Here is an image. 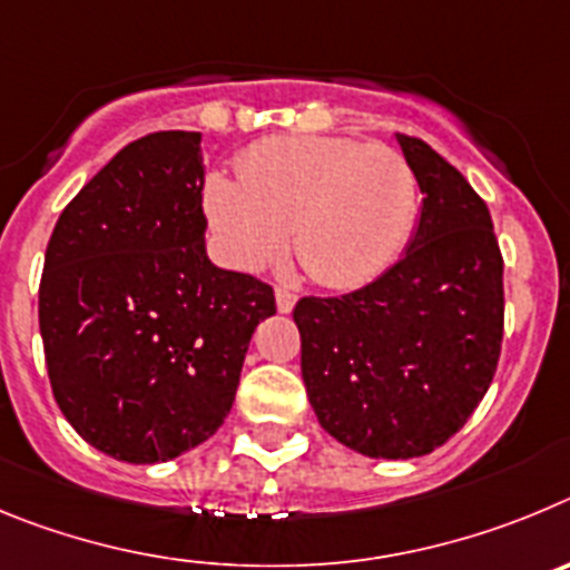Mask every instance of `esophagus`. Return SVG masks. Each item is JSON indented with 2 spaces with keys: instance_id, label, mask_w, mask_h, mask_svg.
<instances>
[{
  "instance_id": "34e87169",
  "label": "esophagus",
  "mask_w": 570,
  "mask_h": 570,
  "mask_svg": "<svg viewBox=\"0 0 570 570\" xmlns=\"http://www.w3.org/2000/svg\"><path fill=\"white\" fill-rule=\"evenodd\" d=\"M295 301H297L295 292L281 289V286H278V289H275V304H278V312H284V315H286V312L295 309Z\"/></svg>"
}]
</instances>
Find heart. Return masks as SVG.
Segmentation results:
<instances>
[{"instance_id": "1", "label": "heart", "mask_w": 570, "mask_h": 570, "mask_svg": "<svg viewBox=\"0 0 570 570\" xmlns=\"http://www.w3.org/2000/svg\"><path fill=\"white\" fill-rule=\"evenodd\" d=\"M204 209L224 258L244 273L295 255L315 284L355 289L383 275L417 218V176L386 145L341 136L264 138L238 158V181L215 173Z\"/></svg>"}]
</instances>
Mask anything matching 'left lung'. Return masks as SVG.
Wrapping results in <instances>:
<instances>
[{
	"label": "left lung",
	"instance_id": "obj_1",
	"mask_svg": "<svg viewBox=\"0 0 570 570\" xmlns=\"http://www.w3.org/2000/svg\"><path fill=\"white\" fill-rule=\"evenodd\" d=\"M423 193L406 255L341 297H301V374L317 420L366 458H423L458 434L494 381L502 255L458 167L397 132Z\"/></svg>",
	"mask_w": 570,
	"mask_h": 570
}]
</instances>
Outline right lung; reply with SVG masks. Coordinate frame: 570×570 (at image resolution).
Masks as SVG:
<instances>
[{
	"mask_svg": "<svg viewBox=\"0 0 570 570\" xmlns=\"http://www.w3.org/2000/svg\"><path fill=\"white\" fill-rule=\"evenodd\" d=\"M202 132L138 138L61 209L39 332L76 432L125 463H167L218 432L249 337L275 315L264 281L207 258Z\"/></svg>",
	"mask_w": 570,
	"mask_h": 570,
	"instance_id": "obj_1",
	"label": "right lung"
}]
</instances>
